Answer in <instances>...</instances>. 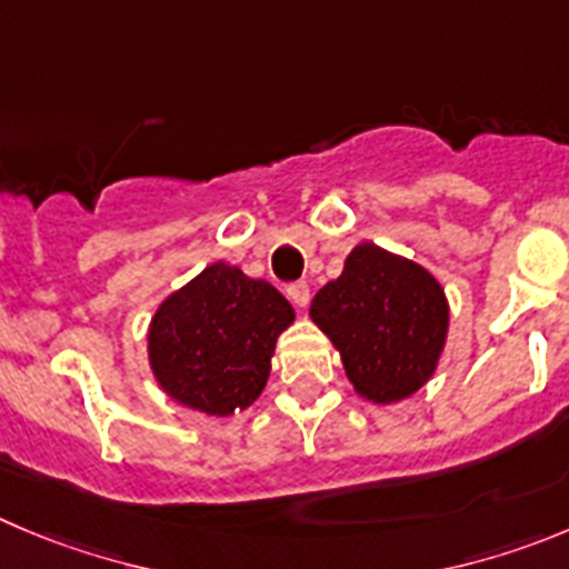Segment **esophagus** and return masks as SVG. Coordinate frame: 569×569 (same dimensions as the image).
<instances>
[{
	"label": "esophagus",
	"instance_id": "obj_1",
	"mask_svg": "<svg viewBox=\"0 0 569 569\" xmlns=\"http://www.w3.org/2000/svg\"><path fill=\"white\" fill-rule=\"evenodd\" d=\"M286 295H289V300L295 302L297 309H306V306H309V300H311L309 283H291L289 289H286Z\"/></svg>",
	"mask_w": 569,
	"mask_h": 569
}]
</instances>
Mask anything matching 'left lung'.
<instances>
[{"label":"left lung","instance_id":"1","mask_svg":"<svg viewBox=\"0 0 569 569\" xmlns=\"http://www.w3.org/2000/svg\"><path fill=\"white\" fill-rule=\"evenodd\" d=\"M309 315L339 350L357 396L379 407L416 396L438 370L449 337L440 280L373 241L350 249L342 274L317 291Z\"/></svg>","mask_w":569,"mask_h":569}]
</instances>
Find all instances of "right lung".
Returning a JSON list of instances; mask_svg holds the SVG:
<instances>
[{"instance_id":"add662e5","label":"right lung","mask_w":569,"mask_h":569,"mask_svg":"<svg viewBox=\"0 0 569 569\" xmlns=\"http://www.w3.org/2000/svg\"><path fill=\"white\" fill-rule=\"evenodd\" d=\"M291 322L295 309L272 283L216 260L157 306L148 368L177 405L230 418L263 392L274 345Z\"/></svg>"}]
</instances>
